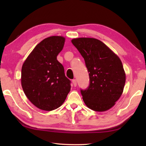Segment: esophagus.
Instances as JSON below:
<instances>
[{
  "mask_svg": "<svg viewBox=\"0 0 146 146\" xmlns=\"http://www.w3.org/2000/svg\"><path fill=\"white\" fill-rule=\"evenodd\" d=\"M72 83L74 85V86H76L77 85V82H76V80L75 79H74L72 80Z\"/></svg>",
  "mask_w": 146,
  "mask_h": 146,
  "instance_id": "34e87169",
  "label": "esophagus"
}]
</instances>
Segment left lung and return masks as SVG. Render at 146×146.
<instances>
[{"instance_id":"left-lung-1","label":"left lung","mask_w":146,"mask_h":146,"mask_svg":"<svg viewBox=\"0 0 146 146\" xmlns=\"http://www.w3.org/2000/svg\"><path fill=\"white\" fill-rule=\"evenodd\" d=\"M71 42L84 58L89 73V86L80 90L85 105L97 111L110 109L122 95L125 83L120 58L97 39L76 38Z\"/></svg>"}]
</instances>
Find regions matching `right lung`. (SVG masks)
Wrapping results in <instances>:
<instances>
[{"label": "right lung", "mask_w": 146, "mask_h": 146, "mask_svg": "<svg viewBox=\"0 0 146 146\" xmlns=\"http://www.w3.org/2000/svg\"><path fill=\"white\" fill-rule=\"evenodd\" d=\"M65 38L51 36L33 49L22 67L21 85L24 94L39 109L51 111L63 104L71 88L64 67L57 60Z\"/></svg>", "instance_id": "add662e5"}]
</instances>
